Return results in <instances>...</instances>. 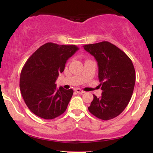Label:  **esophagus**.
<instances>
[{"mask_svg": "<svg viewBox=\"0 0 153 153\" xmlns=\"http://www.w3.org/2000/svg\"><path fill=\"white\" fill-rule=\"evenodd\" d=\"M75 91H76V92L78 93V94H84V93H85V91H83L81 90V89H80V88H75Z\"/></svg>", "mask_w": 153, "mask_h": 153, "instance_id": "esophagus-1", "label": "esophagus"}]
</instances>
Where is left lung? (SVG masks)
Masks as SVG:
<instances>
[{"label":"left lung","mask_w":153,"mask_h":153,"mask_svg":"<svg viewBox=\"0 0 153 153\" xmlns=\"http://www.w3.org/2000/svg\"><path fill=\"white\" fill-rule=\"evenodd\" d=\"M84 50L96 59L102 94L94 95L89 111L102 120L119 116L130 101L134 91L135 71L131 59L120 49L108 42L84 45Z\"/></svg>","instance_id":"obj_1"}]
</instances>
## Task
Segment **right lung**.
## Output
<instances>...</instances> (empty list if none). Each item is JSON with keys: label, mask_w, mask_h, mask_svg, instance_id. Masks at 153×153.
<instances>
[{"label": "right lung", "mask_w": 153, "mask_h": 153, "mask_svg": "<svg viewBox=\"0 0 153 153\" xmlns=\"http://www.w3.org/2000/svg\"><path fill=\"white\" fill-rule=\"evenodd\" d=\"M78 50L75 45L48 42L27 59L21 72L19 86L24 102L35 115L52 119L65 111L73 90L57 88L55 81L67 60Z\"/></svg>", "instance_id": "obj_1"}]
</instances>
